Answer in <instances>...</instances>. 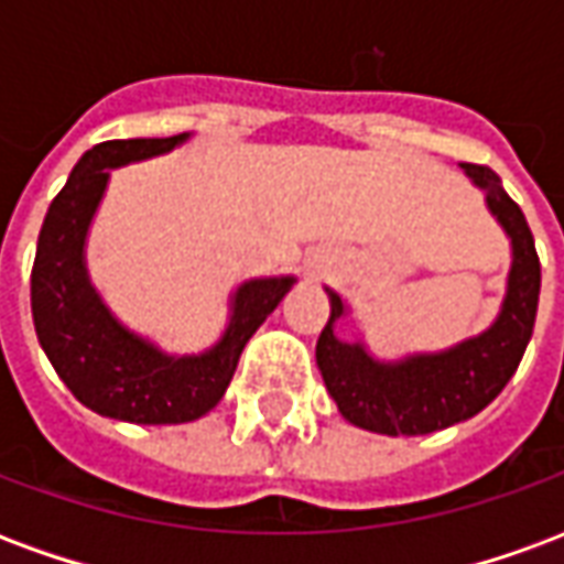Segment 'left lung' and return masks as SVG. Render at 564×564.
Returning <instances> with one entry per match:
<instances>
[{"label":"left lung","instance_id":"1","mask_svg":"<svg viewBox=\"0 0 564 564\" xmlns=\"http://www.w3.org/2000/svg\"><path fill=\"white\" fill-rule=\"evenodd\" d=\"M462 169L471 174L474 184L484 186L486 205L513 241V269L501 317L480 338L459 344L447 354L414 356L402 366H380L359 344L335 338L344 302L332 293L329 323L317 341V366L338 411L368 432L395 437L429 435L480 414L508 387L532 338L541 293V259L532 229L520 205L501 189L492 169L474 162H462Z\"/></svg>","mask_w":564,"mask_h":564}]
</instances>
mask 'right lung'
<instances>
[{
	"label": "right lung",
	"mask_w": 564,
	"mask_h": 564,
	"mask_svg": "<svg viewBox=\"0 0 564 564\" xmlns=\"http://www.w3.org/2000/svg\"><path fill=\"white\" fill-rule=\"evenodd\" d=\"M177 141L184 135L102 141L87 150L47 208L32 262V319L56 375L96 414L141 425L189 423L208 414L229 387L250 335L293 286V278L245 283L229 329L205 356H162L111 319L84 271V235L108 184L105 169L172 150Z\"/></svg>",
	"instance_id": "obj_1"
}]
</instances>
